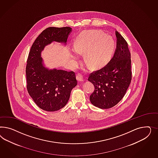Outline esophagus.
Masks as SVG:
<instances>
[{"instance_id":"esophagus-1","label":"esophagus","mask_w":158,"mask_h":158,"mask_svg":"<svg viewBox=\"0 0 158 158\" xmlns=\"http://www.w3.org/2000/svg\"><path fill=\"white\" fill-rule=\"evenodd\" d=\"M77 80L79 81H83V78L81 73H78L77 75Z\"/></svg>"}]
</instances>
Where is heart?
Segmentation results:
<instances>
[{
    "label": "heart",
    "mask_w": 158,
    "mask_h": 158,
    "mask_svg": "<svg viewBox=\"0 0 158 158\" xmlns=\"http://www.w3.org/2000/svg\"><path fill=\"white\" fill-rule=\"evenodd\" d=\"M114 47L112 38L99 31L85 32L77 38L73 44L77 53H84V60L90 66L102 64L110 56ZM73 58L76 55L72 56Z\"/></svg>",
    "instance_id": "obj_1"
}]
</instances>
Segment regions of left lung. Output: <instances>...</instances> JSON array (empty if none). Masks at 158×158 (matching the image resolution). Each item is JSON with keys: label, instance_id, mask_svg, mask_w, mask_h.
I'll return each instance as SVG.
<instances>
[{"label": "left lung", "instance_id": "1", "mask_svg": "<svg viewBox=\"0 0 158 158\" xmlns=\"http://www.w3.org/2000/svg\"><path fill=\"white\" fill-rule=\"evenodd\" d=\"M116 48L110 61L104 67L91 73L89 81L94 86L90 96L91 104L101 109H108L121 100L131 80V54L123 37L115 32Z\"/></svg>", "mask_w": 158, "mask_h": 158}]
</instances>
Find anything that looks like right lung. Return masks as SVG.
<instances>
[{"mask_svg": "<svg viewBox=\"0 0 158 158\" xmlns=\"http://www.w3.org/2000/svg\"><path fill=\"white\" fill-rule=\"evenodd\" d=\"M72 28L48 27L35 39L29 53L26 67L27 88L29 94L42 110H59L69 99L72 89L77 85L75 73L61 69H48L43 66L41 52L54 41L66 43Z\"/></svg>", "mask_w": 158, "mask_h": 158, "instance_id": "right-lung-1", "label": "right lung"}]
</instances>
